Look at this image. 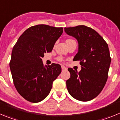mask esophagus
<instances>
[{
    "mask_svg": "<svg viewBox=\"0 0 120 120\" xmlns=\"http://www.w3.org/2000/svg\"><path fill=\"white\" fill-rule=\"evenodd\" d=\"M61 68H62V70H67V68L63 66V65H62V66H61Z\"/></svg>",
    "mask_w": 120,
    "mask_h": 120,
    "instance_id": "1",
    "label": "esophagus"
}]
</instances>
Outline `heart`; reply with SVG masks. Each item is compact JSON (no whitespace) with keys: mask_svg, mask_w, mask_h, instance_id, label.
I'll list each match as a JSON object with an SVG mask.
<instances>
[{"mask_svg":"<svg viewBox=\"0 0 120 120\" xmlns=\"http://www.w3.org/2000/svg\"><path fill=\"white\" fill-rule=\"evenodd\" d=\"M71 40H71V39H68V40H66V43H67V42H68V41H71ZM59 60H61V61H62V58H59Z\"/></svg>","mask_w":120,"mask_h":120,"instance_id":"heart-1","label":"heart"}]
</instances>
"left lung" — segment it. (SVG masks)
<instances>
[{
    "label": "left lung",
    "mask_w": 120,
    "mask_h": 120,
    "mask_svg": "<svg viewBox=\"0 0 120 120\" xmlns=\"http://www.w3.org/2000/svg\"><path fill=\"white\" fill-rule=\"evenodd\" d=\"M65 32L77 40L79 48L73 61H80L81 70L68 68V91L75 99L90 101L101 93L108 79L111 58L108 45L95 30L84 25L65 27Z\"/></svg>",
    "instance_id": "left-lung-1"
}]
</instances>
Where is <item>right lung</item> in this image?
<instances>
[{
  "instance_id": "obj_1",
  "label": "right lung",
  "mask_w": 120,
  "mask_h": 120,
  "mask_svg": "<svg viewBox=\"0 0 120 120\" xmlns=\"http://www.w3.org/2000/svg\"><path fill=\"white\" fill-rule=\"evenodd\" d=\"M63 32L62 27L38 24L26 29L12 49L9 67L18 93L27 101L38 103L49 95L61 65L44 66L42 58L51 52Z\"/></svg>"
}]
</instances>
